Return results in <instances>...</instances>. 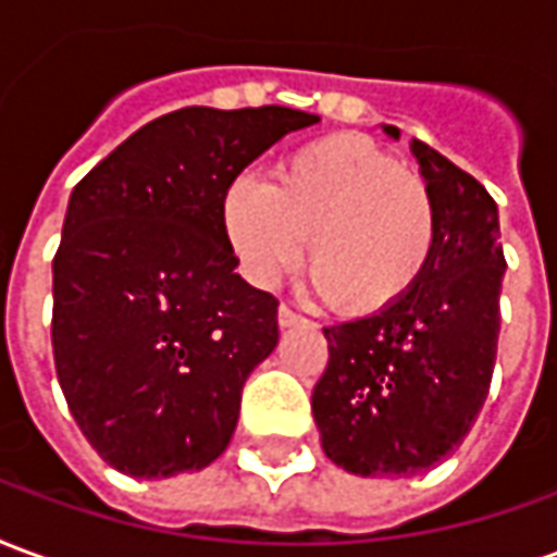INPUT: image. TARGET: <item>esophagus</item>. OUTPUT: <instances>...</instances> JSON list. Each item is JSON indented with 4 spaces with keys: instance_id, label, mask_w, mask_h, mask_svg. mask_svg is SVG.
<instances>
[{
    "instance_id": "34e87169",
    "label": "esophagus",
    "mask_w": 557,
    "mask_h": 557,
    "mask_svg": "<svg viewBox=\"0 0 557 557\" xmlns=\"http://www.w3.org/2000/svg\"><path fill=\"white\" fill-rule=\"evenodd\" d=\"M277 322H280V327H295V325H301L304 315H298L295 310H289V307L283 304V307L277 310Z\"/></svg>"
}]
</instances>
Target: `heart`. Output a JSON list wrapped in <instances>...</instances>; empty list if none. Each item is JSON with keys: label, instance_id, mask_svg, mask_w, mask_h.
<instances>
[{"label": "heart", "instance_id": "heart-1", "mask_svg": "<svg viewBox=\"0 0 557 557\" xmlns=\"http://www.w3.org/2000/svg\"><path fill=\"white\" fill-rule=\"evenodd\" d=\"M220 230L259 289L298 265L307 242L313 295L351 315L403 301L438 242L430 187L361 134L304 143L274 166V184L232 178Z\"/></svg>", "mask_w": 557, "mask_h": 557}]
</instances>
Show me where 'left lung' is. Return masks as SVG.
<instances>
[{
	"label": "left lung",
	"mask_w": 557,
	"mask_h": 557,
	"mask_svg": "<svg viewBox=\"0 0 557 557\" xmlns=\"http://www.w3.org/2000/svg\"><path fill=\"white\" fill-rule=\"evenodd\" d=\"M382 131L399 139V127ZM411 154L438 218L430 265L394 307L322 327L331 358L313 420L327 459L358 478H411L456 450L486 403L498 351V206L426 143L411 139Z\"/></svg>",
	"instance_id": "left-lung-1"
}]
</instances>
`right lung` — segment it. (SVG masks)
<instances>
[{"mask_svg": "<svg viewBox=\"0 0 557 557\" xmlns=\"http://www.w3.org/2000/svg\"><path fill=\"white\" fill-rule=\"evenodd\" d=\"M319 115L187 107L131 134L74 187L53 259V358L107 466L154 480L211 466L247 375L280 339L277 298L235 274L220 196Z\"/></svg>", "mask_w": 557, "mask_h": 557, "instance_id": "obj_1", "label": "right lung"}]
</instances>
